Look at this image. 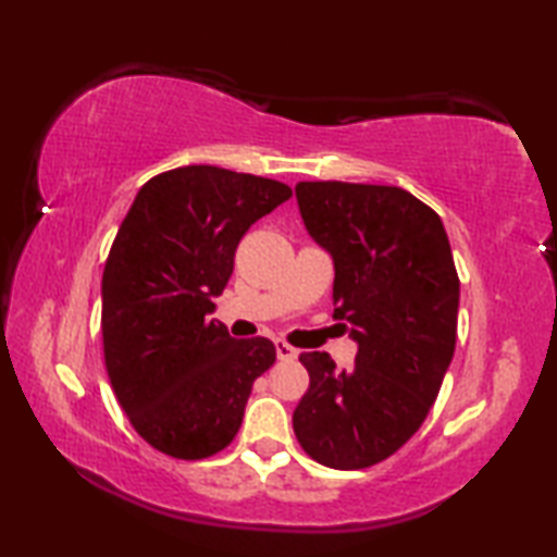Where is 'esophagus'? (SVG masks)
<instances>
[{
    "mask_svg": "<svg viewBox=\"0 0 557 557\" xmlns=\"http://www.w3.org/2000/svg\"><path fill=\"white\" fill-rule=\"evenodd\" d=\"M275 351L280 361H295L297 358V348H292L287 342H282V338H275Z\"/></svg>",
    "mask_w": 557,
    "mask_h": 557,
    "instance_id": "esophagus-1",
    "label": "esophagus"
}]
</instances>
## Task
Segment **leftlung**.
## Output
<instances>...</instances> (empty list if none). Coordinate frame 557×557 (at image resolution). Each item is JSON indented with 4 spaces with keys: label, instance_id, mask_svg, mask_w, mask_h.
Segmentation results:
<instances>
[{
    "label": "left lung",
    "instance_id": "8db88e82",
    "mask_svg": "<svg viewBox=\"0 0 557 557\" xmlns=\"http://www.w3.org/2000/svg\"><path fill=\"white\" fill-rule=\"evenodd\" d=\"M301 221L334 262V319L358 351L348 371L299 356L309 391L292 428L332 469L388 459L425 422L455 356L459 277L440 215L398 186L299 182Z\"/></svg>",
    "mask_w": 557,
    "mask_h": 557
}]
</instances>
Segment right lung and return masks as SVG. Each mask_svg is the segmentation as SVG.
Listing matches in <instances>:
<instances>
[{"label": "right lung", "mask_w": 557, "mask_h": 557, "mask_svg": "<svg viewBox=\"0 0 557 557\" xmlns=\"http://www.w3.org/2000/svg\"><path fill=\"white\" fill-rule=\"evenodd\" d=\"M289 196L272 178L178 166L149 178L120 225L102 272L106 366L132 428L169 457L228 447L275 363L270 338H233L209 314L245 231Z\"/></svg>", "instance_id": "add662e5"}]
</instances>
